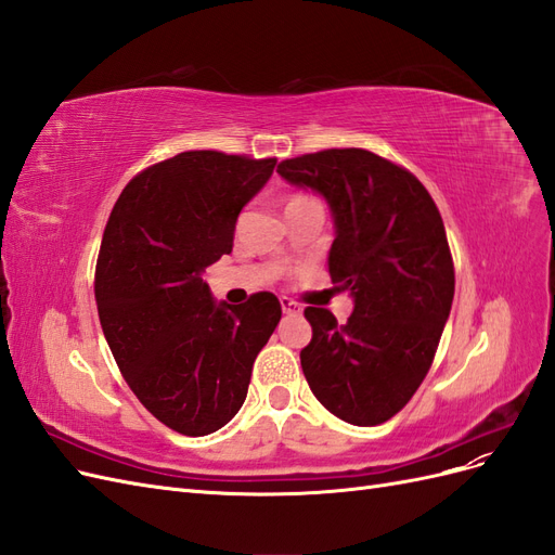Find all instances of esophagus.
I'll use <instances>...</instances> for the list:
<instances>
[{"mask_svg": "<svg viewBox=\"0 0 555 555\" xmlns=\"http://www.w3.org/2000/svg\"><path fill=\"white\" fill-rule=\"evenodd\" d=\"M280 306H282L284 314H300V312H304V308H300V306L296 304V300H292V298H287V296L280 298Z\"/></svg>", "mask_w": 555, "mask_h": 555, "instance_id": "34e87169", "label": "esophagus"}]
</instances>
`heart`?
<instances>
[{"label":"heart","mask_w":555,"mask_h":555,"mask_svg":"<svg viewBox=\"0 0 555 555\" xmlns=\"http://www.w3.org/2000/svg\"><path fill=\"white\" fill-rule=\"evenodd\" d=\"M306 201H312L310 196H304V194H296V196H292L289 198V204L287 206H296V204H306Z\"/></svg>","instance_id":"1"}]
</instances>
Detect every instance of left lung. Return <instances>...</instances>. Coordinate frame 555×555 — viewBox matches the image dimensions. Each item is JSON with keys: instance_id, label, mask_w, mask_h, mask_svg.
I'll return each instance as SVG.
<instances>
[{"instance_id": "1", "label": "left lung", "mask_w": 555, "mask_h": 555, "mask_svg": "<svg viewBox=\"0 0 555 555\" xmlns=\"http://www.w3.org/2000/svg\"><path fill=\"white\" fill-rule=\"evenodd\" d=\"M278 173L326 198L328 273L354 298L347 324L306 308L304 375L343 422H389L424 382L451 312L456 278L440 210L408 169L361 147L284 159Z\"/></svg>"}]
</instances>
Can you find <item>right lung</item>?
Listing matches in <instances>:
<instances>
[{
  "mask_svg": "<svg viewBox=\"0 0 555 555\" xmlns=\"http://www.w3.org/2000/svg\"><path fill=\"white\" fill-rule=\"evenodd\" d=\"M275 162L180 153L131 178L104 229L94 298L113 359L143 408L190 438L236 416L282 317L271 292L227 306L201 280L231 251L238 215Z\"/></svg>",
  "mask_w": 555,
  "mask_h": 555,
  "instance_id": "1",
  "label": "right lung"
}]
</instances>
